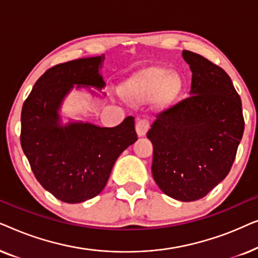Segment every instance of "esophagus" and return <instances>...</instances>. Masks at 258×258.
<instances>
[{"instance_id": "obj_1", "label": "esophagus", "mask_w": 258, "mask_h": 258, "mask_svg": "<svg viewBox=\"0 0 258 258\" xmlns=\"http://www.w3.org/2000/svg\"><path fill=\"white\" fill-rule=\"evenodd\" d=\"M149 130V121L147 118H139L136 123V133L140 137L146 135Z\"/></svg>"}]
</instances>
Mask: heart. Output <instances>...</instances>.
I'll return each mask as SVG.
<instances>
[{
  "label": "heart",
  "instance_id": "heart-1",
  "mask_svg": "<svg viewBox=\"0 0 258 258\" xmlns=\"http://www.w3.org/2000/svg\"><path fill=\"white\" fill-rule=\"evenodd\" d=\"M124 93L134 101L143 102L155 95V103L160 109L174 105L184 90V80L181 74L170 72L163 67L140 69L125 81Z\"/></svg>",
  "mask_w": 258,
  "mask_h": 258
}]
</instances>
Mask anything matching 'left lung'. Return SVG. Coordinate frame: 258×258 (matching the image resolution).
<instances>
[{"label":"left lung","mask_w":258,"mask_h":258,"mask_svg":"<svg viewBox=\"0 0 258 258\" xmlns=\"http://www.w3.org/2000/svg\"><path fill=\"white\" fill-rule=\"evenodd\" d=\"M182 56L192 73L190 96L157 115L147 137L154 147L156 184L171 199L192 202L227 177L244 118L228 74L192 51Z\"/></svg>","instance_id":"1"}]
</instances>
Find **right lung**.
Wrapping results in <instances>:
<instances>
[{"label": "right lung", "mask_w": 258, "mask_h": 258, "mask_svg": "<svg viewBox=\"0 0 258 258\" xmlns=\"http://www.w3.org/2000/svg\"><path fill=\"white\" fill-rule=\"evenodd\" d=\"M104 58H79L48 69L34 84L21 112V146L31 170L45 190L66 203L97 196L119 155L137 141L134 117L114 128L82 121L62 123L59 109L74 87L104 88L100 74Z\"/></svg>", "instance_id": "right-lung-1"}]
</instances>
